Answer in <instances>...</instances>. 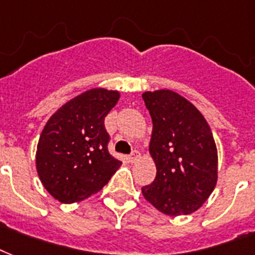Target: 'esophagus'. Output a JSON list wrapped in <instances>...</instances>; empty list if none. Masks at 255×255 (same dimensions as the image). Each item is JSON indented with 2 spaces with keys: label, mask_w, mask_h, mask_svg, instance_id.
<instances>
[{
  "label": "esophagus",
  "mask_w": 255,
  "mask_h": 255,
  "mask_svg": "<svg viewBox=\"0 0 255 255\" xmlns=\"http://www.w3.org/2000/svg\"><path fill=\"white\" fill-rule=\"evenodd\" d=\"M138 158H139V151H138V150H133L131 154L129 155V161L130 162H135Z\"/></svg>",
  "instance_id": "obj_1"
}]
</instances>
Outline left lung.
I'll return each instance as SVG.
<instances>
[{
    "mask_svg": "<svg viewBox=\"0 0 255 255\" xmlns=\"http://www.w3.org/2000/svg\"><path fill=\"white\" fill-rule=\"evenodd\" d=\"M153 121L150 154L157 167L142 194L166 216L198 210L217 183V147L210 126L191 102L171 90L142 94Z\"/></svg>",
    "mask_w": 255,
    "mask_h": 255,
    "instance_id": "1",
    "label": "left lung"
}]
</instances>
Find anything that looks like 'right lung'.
I'll return each mask as SVG.
<instances>
[{
  "label": "right lung",
  "instance_id": "right-lung-1",
  "mask_svg": "<svg viewBox=\"0 0 255 255\" xmlns=\"http://www.w3.org/2000/svg\"><path fill=\"white\" fill-rule=\"evenodd\" d=\"M120 93L90 89L62 105L39 135L35 165L43 187L62 203L100 191L121 166L108 150L105 117Z\"/></svg>",
  "mask_w": 255,
  "mask_h": 255
}]
</instances>
